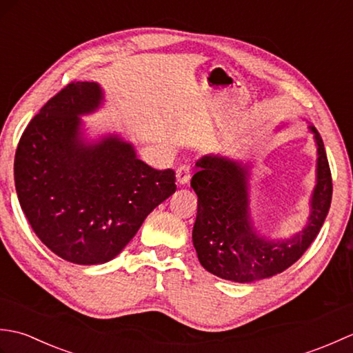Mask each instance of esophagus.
Returning <instances> with one entry per match:
<instances>
[{
    "mask_svg": "<svg viewBox=\"0 0 353 353\" xmlns=\"http://www.w3.org/2000/svg\"><path fill=\"white\" fill-rule=\"evenodd\" d=\"M191 177V167L188 163H183L176 171V181L179 185H186L190 182Z\"/></svg>",
    "mask_w": 353,
    "mask_h": 353,
    "instance_id": "34e87169",
    "label": "esophagus"
}]
</instances>
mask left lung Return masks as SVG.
Returning a JSON list of instances; mask_svg holds the SVG:
<instances>
[{"label":"left lung","mask_w":353,"mask_h":353,"mask_svg":"<svg viewBox=\"0 0 353 353\" xmlns=\"http://www.w3.org/2000/svg\"><path fill=\"white\" fill-rule=\"evenodd\" d=\"M308 129L317 147L316 186L306 226L291 238L270 239L254 228L249 165L220 154H206L196 162L191 188L199 205L192 243L209 273L238 283L267 279L294 264L316 239L331 208L332 177L323 141L316 127Z\"/></svg>","instance_id":"8db88e82"}]
</instances>
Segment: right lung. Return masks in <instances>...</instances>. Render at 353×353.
<instances>
[{"mask_svg": "<svg viewBox=\"0 0 353 353\" xmlns=\"http://www.w3.org/2000/svg\"><path fill=\"white\" fill-rule=\"evenodd\" d=\"M103 101L99 83L72 81L30 121L14 154V186L30 226L52 253L80 265L118 256L176 191L174 171L148 167L119 134L85 137L80 117Z\"/></svg>", "mask_w": 353, "mask_h": 353, "instance_id": "add662e5", "label": "right lung"}]
</instances>
